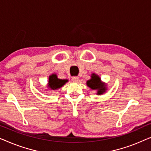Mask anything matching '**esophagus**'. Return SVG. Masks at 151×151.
<instances>
[{
	"instance_id": "obj_1",
	"label": "esophagus",
	"mask_w": 151,
	"mask_h": 151,
	"mask_svg": "<svg viewBox=\"0 0 151 151\" xmlns=\"http://www.w3.org/2000/svg\"><path fill=\"white\" fill-rule=\"evenodd\" d=\"M79 80V78L78 77H73L72 78V81L73 82H78Z\"/></svg>"
}]
</instances>
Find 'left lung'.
I'll return each mask as SVG.
<instances>
[{"mask_svg": "<svg viewBox=\"0 0 151 151\" xmlns=\"http://www.w3.org/2000/svg\"><path fill=\"white\" fill-rule=\"evenodd\" d=\"M86 85L91 89L98 91L97 92L98 95L103 94L106 90V84L101 81L100 78L95 73H93L91 75V78L86 82Z\"/></svg>", "mask_w": 151, "mask_h": 151, "instance_id": "obj_1", "label": "left lung"}]
</instances>
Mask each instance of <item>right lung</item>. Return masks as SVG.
Wrapping results in <instances>:
<instances>
[{
    "mask_svg": "<svg viewBox=\"0 0 151 151\" xmlns=\"http://www.w3.org/2000/svg\"><path fill=\"white\" fill-rule=\"evenodd\" d=\"M67 82V80L58 79L56 74H52L49 77L48 87L51 90H56L58 88H61Z\"/></svg>",
    "mask_w": 151,
    "mask_h": 151,
    "instance_id": "right-lung-1",
    "label": "right lung"
}]
</instances>
